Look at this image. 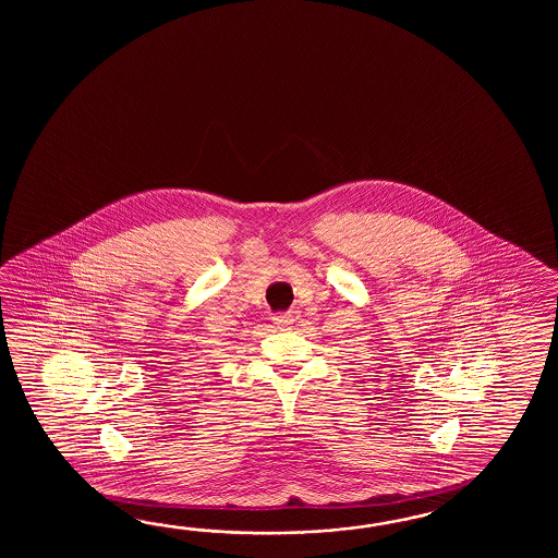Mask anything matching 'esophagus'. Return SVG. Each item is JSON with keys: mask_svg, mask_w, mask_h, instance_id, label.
I'll return each instance as SVG.
<instances>
[{"mask_svg": "<svg viewBox=\"0 0 558 558\" xmlns=\"http://www.w3.org/2000/svg\"><path fill=\"white\" fill-rule=\"evenodd\" d=\"M291 323H293V317L289 313H281L274 317L275 329H287Z\"/></svg>", "mask_w": 558, "mask_h": 558, "instance_id": "obj_1", "label": "esophagus"}]
</instances>
